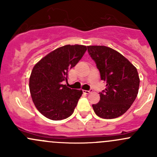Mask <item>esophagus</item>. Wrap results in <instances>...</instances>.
Masks as SVG:
<instances>
[{
	"label": "esophagus",
	"mask_w": 157,
	"mask_h": 157,
	"mask_svg": "<svg viewBox=\"0 0 157 157\" xmlns=\"http://www.w3.org/2000/svg\"><path fill=\"white\" fill-rule=\"evenodd\" d=\"M83 93H86V94H89L90 93H91V92H93V90H83Z\"/></svg>",
	"instance_id": "esophagus-1"
}]
</instances>
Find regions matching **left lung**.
Returning <instances> with one entry per match:
<instances>
[{"label":"left lung","instance_id":"8db88e82","mask_svg":"<svg viewBox=\"0 0 157 157\" xmlns=\"http://www.w3.org/2000/svg\"><path fill=\"white\" fill-rule=\"evenodd\" d=\"M101 80L106 87L99 93L100 100L93 104L96 115L105 119L118 118L125 113L137 96L140 85L137 68L114 49L103 45L87 46Z\"/></svg>","mask_w":157,"mask_h":157}]
</instances>
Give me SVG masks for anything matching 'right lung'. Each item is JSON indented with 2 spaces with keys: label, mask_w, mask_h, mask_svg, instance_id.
<instances>
[{
  "label": "right lung",
  "mask_w": 157,
  "mask_h": 157,
  "mask_svg": "<svg viewBox=\"0 0 157 157\" xmlns=\"http://www.w3.org/2000/svg\"><path fill=\"white\" fill-rule=\"evenodd\" d=\"M86 46L67 45L55 49L40 60L33 67L29 77V90L36 109L54 121L71 116L83 94L63 85L67 72L79 62Z\"/></svg>",
  "instance_id": "right-lung-1"
}]
</instances>
